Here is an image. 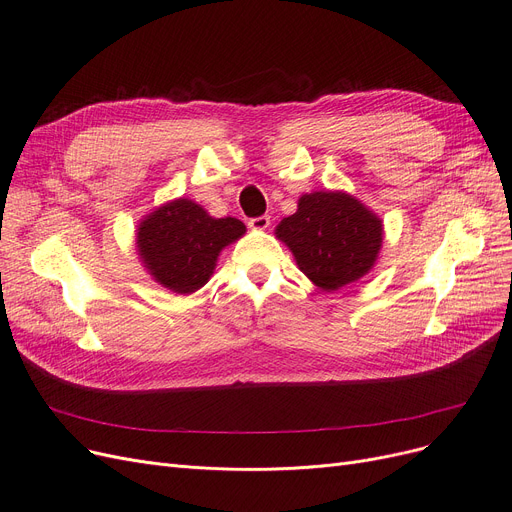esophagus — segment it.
Masks as SVG:
<instances>
[{"instance_id": "obj_1", "label": "esophagus", "mask_w": 512, "mask_h": 512, "mask_svg": "<svg viewBox=\"0 0 512 512\" xmlns=\"http://www.w3.org/2000/svg\"><path fill=\"white\" fill-rule=\"evenodd\" d=\"M252 229H256V231H264V229H269V225H271V216H266V214H262V216H256V218H250V223H248Z\"/></svg>"}]
</instances>
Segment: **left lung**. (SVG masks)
<instances>
[{
    "instance_id": "1",
    "label": "left lung",
    "mask_w": 512,
    "mask_h": 512,
    "mask_svg": "<svg viewBox=\"0 0 512 512\" xmlns=\"http://www.w3.org/2000/svg\"><path fill=\"white\" fill-rule=\"evenodd\" d=\"M298 269L323 291L360 281L375 266L383 221L346 191H312L275 229Z\"/></svg>"
}]
</instances>
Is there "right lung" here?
<instances>
[{
	"label": "right lung",
	"instance_id": "right-lung-1",
	"mask_svg": "<svg viewBox=\"0 0 512 512\" xmlns=\"http://www.w3.org/2000/svg\"><path fill=\"white\" fill-rule=\"evenodd\" d=\"M243 233L246 225L237 218H214L193 200L177 198L141 218L135 241L148 275L187 296L208 283L218 256Z\"/></svg>",
	"mask_w": 512,
	"mask_h": 512
}]
</instances>
